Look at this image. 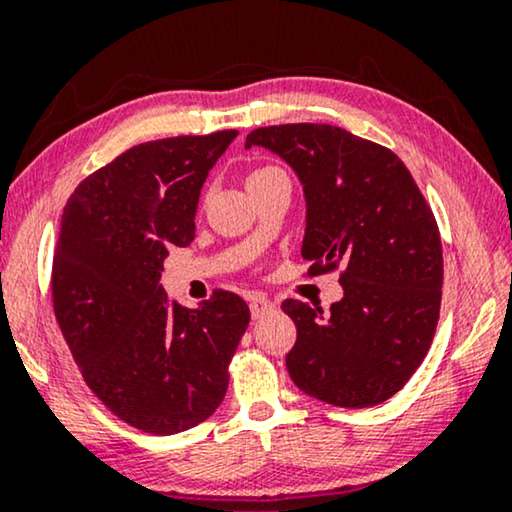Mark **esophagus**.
<instances>
[{
  "label": "esophagus",
  "mask_w": 512,
  "mask_h": 512,
  "mask_svg": "<svg viewBox=\"0 0 512 512\" xmlns=\"http://www.w3.org/2000/svg\"><path fill=\"white\" fill-rule=\"evenodd\" d=\"M249 310H251V317L254 319H261L265 314L275 310V303L265 296V293H251L249 296Z\"/></svg>",
  "instance_id": "1"
}]
</instances>
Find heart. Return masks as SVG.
Masks as SVG:
<instances>
[{"instance_id": "obj_1", "label": "heart", "mask_w": 512, "mask_h": 512, "mask_svg": "<svg viewBox=\"0 0 512 512\" xmlns=\"http://www.w3.org/2000/svg\"><path fill=\"white\" fill-rule=\"evenodd\" d=\"M275 172H282V170H277V167H261V170H254L249 174V181L251 179H261V177H270V174H275Z\"/></svg>"}]
</instances>
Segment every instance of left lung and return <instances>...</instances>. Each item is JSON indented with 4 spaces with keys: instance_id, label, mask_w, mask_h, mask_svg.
<instances>
[{
    "instance_id": "obj_1",
    "label": "left lung",
    "mask_w": 512,
    "mask_h": 512,
    "mask_svg": "<svg viewBox=\"0 0 512 512\" xmlns=\"http://www.w3.org/2000/svg\"><path fill=\"white\" fill-rule=\"evenodd\" d=\"M244 146H263L298 174L310 275L342 268L345 293L328 314L282 303L298 328L286 354L293 384L340 408L387 401L436 333L443 247L431 207L396 153L335 125H270Z\"/></svg>"
}]
</instances>
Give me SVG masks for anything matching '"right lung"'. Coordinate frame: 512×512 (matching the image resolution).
<instances>
[{"instance_id": "obj_1", "label": "right lung", "mask_w": 512, "mask_h": 512, "mask_svg": "<svg viewBox=\"0 0 512 512\" xmlns=\"http://www.w3.org/2000/svg\"><path fill=\"white\" fill-rule=\"evenodd\" d=\"M237 130L132 146L69 195L53 254V310L93 394L139 431L170 436L219 408L249 326L230 291L195 310L167 298L170 247L195 237L209 170Z\"/></svg>"}]
</instances>
